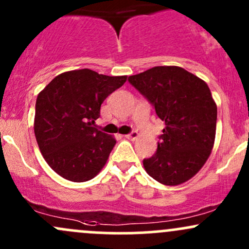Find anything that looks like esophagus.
Here are the masks:
<instances>
[{"label": "esophagus", "instance_id": "esophagus-1", "mask_svg": "<svg viewBox=\"0 0 249 249\" xmlns=\"http://www.w3.org/2000/svg\"><path fill=\"white\" fill-rule=\"evenodd\" d=\"M125 137H126L127 140L135 141L136 138L138 137V132H137V131H131L130 133H127V135H125Z\"/></svg>", "mask_w": 249, "mask_h": 249}]
</instances>
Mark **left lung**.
I'll return each mask as SVG.
<instances>
[{
    "label": "left lung",
    "mask_w": 249,
    "mask_h": 249,
    "mask_svg": "<svg viewBox=\"0 0 249 249\" xmlns=\"http://www.w3.org/2000/svg\"><path fill=\"white\" fill-rule=\"evenodd\" d=\"M129 82L166 125L156 153L143 160L146 173L167 186L190 180L214 143L217 106L208 85L180 67H154L130 76Z\"/></svg>",
    "instance_id": "obj_1"
}]
</instances>
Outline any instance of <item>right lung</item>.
<instances>
[{
	"mask_svg": "<svg viewBox=\"0 0 249 249\" xmlns=\"http://www.w3.org/2000/svg\"><path fill=\"white\" fill-rule=\"evenodd\" d=\"M126 82L90 69L56 76L38 94L35 135L40 153L58 175L74 182L103 169L116 140L95 127L105 99Z\"/></svg>",
	"mask_w": 249,
	"mask_h": 249,
	"instance_id": "right-lung-1",
	"label": "right lung"
}]
</instances>
